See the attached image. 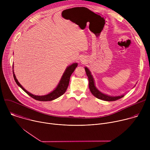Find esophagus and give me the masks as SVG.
<instances>
[{"mask_svg":"<svg viewBox=\"0 0 150 150\" xmlns=\"http://www.w3.org/2000/svg\"><path fill=\"white\" fill-rule=\"evenodd\" d=\"M81 61H82V62H85V61H84V60H83V59H81Z\"/></svg>","mask_w":150,"mask_h":150,"instance_id":"obj_1","label":"esophagus"}]
</instances>
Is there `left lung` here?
I'll return each instance as SVG.
<instances>
[{
  "label": "left lung",
  "mask_w": 150,
  "mask_h": 150,
  "mask_svg": "<svg viewBox=\"0 0 150 150\" xmlns=\"http://www.w3.org/2000/svg\"><path fill=\"white\" fill-rule=\"evenodd\" d=\"M85 70L88 78L89 88H90V91L93 94V96L97 97V98L104 100V101H116L117 100H119L124 96V95H121L119 96H108L102 93L96 87L94 80L93 77V75L91 74L90 71L87 67L85 68Z\"/></svg>",
  "instance_id": "1"
}]
</instances>
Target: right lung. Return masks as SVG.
Listing matches in <instances>:
<instances>
[{
  "instance_id": "add662e5",
  "label": "right lung",
  "mask_w": 150,
  "mask_h": 150,
  "mask_svg": "<svg viewBox=\"0 0 150 150\" xmlns=\"http://www.w3.org/2000/svg\"><path fill=\"white\" fill-rule=\"evenodd\" d=\"M77 66H78V63H74L72 64L71 65H69L66 69L65 72L63 73V74L59 81V83H58V85H57V87L55 88V89L53 91H52L51 93H50L49 94L45 95V96H35V95L32 94L30 93H29L28 91H27L18 81L17 79L16 78L15 75L13 72V78L18 86H19V87L22 88L27 94H28L30 97L34 98L35 100H37L38 101H52V100H53L59 97L60 96H61L62 95H63L66 92V91L68 88V85H69L70 77H71L72 74L75 71V68L77 67Z\"/></svg>"
}]
</instances>
